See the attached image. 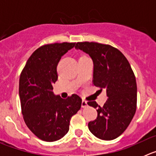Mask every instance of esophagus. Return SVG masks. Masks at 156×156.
Returning <instances> with one entry per match:
<instances>
[{
	"mask_svg": "<svg viewBox=\"0 0 156 156\" xmlns=\"http://www.w3.org/2000/svg\"><path fill=\"white\" fill-rule=\"evenodd\" d=\"M81 105H82L83 108H86L87 107V103L86 101H82V103H81Z\"/></svg>",
	"mask_w": 156,
	"mask_h": 156,
	"instance_id": "obj_1",
	"label": "esophagus"
}]
</instances>
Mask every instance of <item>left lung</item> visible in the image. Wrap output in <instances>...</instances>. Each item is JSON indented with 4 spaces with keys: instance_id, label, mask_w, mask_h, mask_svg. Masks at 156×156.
<instances>
[{
    "instance_id": "obj_1",
    "label": "left lung",
    "mask_w": 156,
    "mask_h": 156,
    "mask_svg": "<svg viewBox=\"0 0 156 156\" xmlns=\"http://www.w3.org/2000/svg\"><path fill=\"white\" fill-rule=\"evenodd\" d=\"M76 49L88 54L93 60V83L106 89L107 101L102 107L96 101L87 104L98 108L96 119L88 123L98 138L110 140L120 136L131 122L137 109V83L134 73L123 54L108 44L78 42Z\"/></svg>"
}]
</instances>
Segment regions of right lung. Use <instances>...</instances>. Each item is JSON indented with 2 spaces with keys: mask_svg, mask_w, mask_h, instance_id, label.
<instances>
[{
  "mask_svg": "<svg viewBox=\"0 0 156 156\" xmlns=\"http://www.w3.org/2000/svg\"><path fill=\"white\" fill-rule=\"evenodd\" d=\"M76 43H55L37 48L29 58L19 79L22 113L27 126L44 141L61 139L69 129L72 116L79 111L82 99L73 94L66 99L55 96L57 66L62 56Z\"/></svg>",
  "mask_w": 156,
  "mask_h": 156,
  "instance_id": "add662e5",
  "label": "right lung"
}]
</instances>
